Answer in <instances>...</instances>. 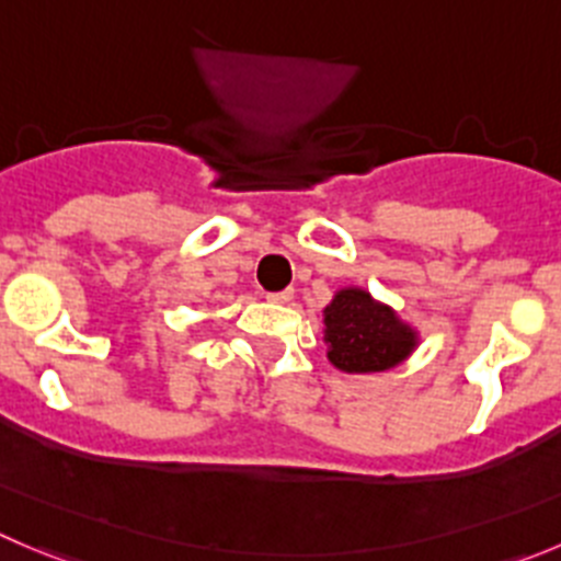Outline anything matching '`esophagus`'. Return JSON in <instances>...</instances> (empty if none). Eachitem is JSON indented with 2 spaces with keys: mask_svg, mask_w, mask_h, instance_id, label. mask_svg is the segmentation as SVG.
Returning <instances> with one entry per match:
<instances>
[{
  "mask_svg": "<svg viewBox=\"0 0 561 561\" xmlns=\"http://www.w3.org/2000/svg\"><path fill=\"white\" fill-rule=\"evenodd\" d=\"M291 297H295V291L284 289V291H270V295H266V300H270V302H289Z\"/></svg>",
  "mask_w": 561,
  "mask_h": 561,
  "instance_id": "esophagus-1",
  "label": "esophagus"
}]
</instances>
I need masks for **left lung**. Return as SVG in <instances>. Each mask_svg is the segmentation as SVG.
I'll use <instances>...</instances> for the list:
<instances>
[{
	"label": "left lung",
	"instance_id": "obj_1",
	"mask_svg": "<svg viewBox=\"0 0 561 561\" xmlns=\"http://www.w3.org/2000/svg\"><path fill=\"white\" fill-rule=\"evenodd\" d=\"M328 360L346 375H377L408 360L419 333L377 302L369 291L346 286L324 308Z\"/></svg>",
	"mask_w": 561,
	"mask_h": 561
}]
</instances>
